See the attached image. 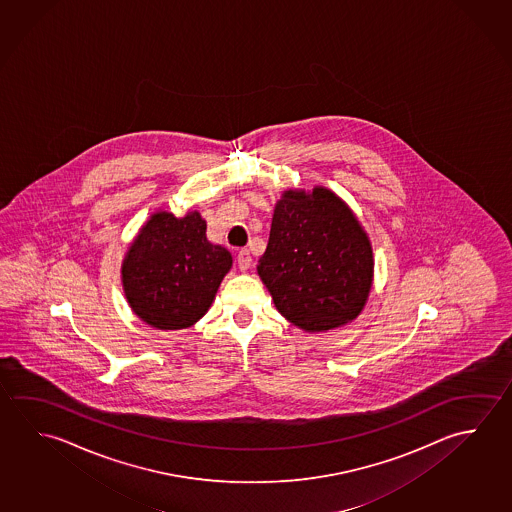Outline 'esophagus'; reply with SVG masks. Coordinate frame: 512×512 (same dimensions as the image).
Instances as JSON below:
<instances>
[{"label":"esophagus","mask_w":512,"mask_h":512,"mask_svg":"<svg viewBox=\"0 0 512 512\" xmlns=\"http://www.w3.org/2000/svg\"><path fill=\"white\" fill-rule=\"evenodd\" d=\"M237 264H239V269H248L252 266V255H250V250H239L237 253Z\"/></svg>","instance_id":"34e87169"}]
</instances>
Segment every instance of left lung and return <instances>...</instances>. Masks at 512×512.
Segmentation results:
<instances>
[{
	"label": "left lung",
	"mask_w": 512,
	"mask_h": 512,
	"mask_svg": "<svg viewBox=\"0 0 512 512\" xmlns=\"http://www.w3.org/2000/svg\"><path fill=\"white\" fill-rule=\"evenodd\" d=\"M278 313L322 332L354 320L367 302L374 260L368 237L331 190H287L257 266Z\"/></svg>",
	"instance_id": "left-lung-1"
}]
</instances>
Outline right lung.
I'll return each mask as SVG.
<instances>
[{
  "label": "right lung",
  "instance_id": "obj_1",
  "mask_svg": "<svg viewBox=\"0 0 512 512\" xmlns=\"http://www.w3.org/2000/svg\"><path fill=\"white\" fill-rule=\"evenodd\" d=\"M232 255L208 243L207 223L189 216L154 214L122 266L127 302L145 323L163 331L185 329L207 313Z\"/></svg>",
  "mask_w": 512,
  "mask_h": 512
}]
</instances>
